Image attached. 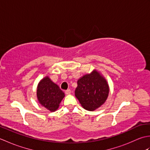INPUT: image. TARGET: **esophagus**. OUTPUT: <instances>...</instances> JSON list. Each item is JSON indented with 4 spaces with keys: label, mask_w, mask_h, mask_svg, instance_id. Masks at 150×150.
<instances>
[{
    "label": "esophagus",
    "mask_w": 150,
    "mask_h": 150,
    "mask_svg": "<svg viewBox=\"0 0 150 150\" xmlns=\"http://www.w3.org/2000/svg\"><path fill=\"white\" fill-rule=\"evenodd\" d=\"M65 93L66 95H69L70 93H71V90H67L65 91Z\"/></svg>",
    "instance_id": "esophagus-1"
}]
</instances>
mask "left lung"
I'll return each mask as SVG.
<instances>
[{"instance_id": "1", "label": "left lung", "mask_w": 150, "mask_h": 150, "mask_svg": "<svg viewBox=\"0 0 150 150\" xmlns=\"http://www.w3.org/2000/svg\"><path fill=\"white\" fill-rule=\"evenodd\" d=\"M109 92V85L106 79L94 69L77 81L75 95L84 109L94 111L104 104Z\"/></svg>"}]
</instances>
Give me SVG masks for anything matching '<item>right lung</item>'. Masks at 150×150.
I'll return each instance as SVG.
<instances>
[{"instance_id": "add662e5", "label": "right lung", "mask_w": 150, "mask_h": 150, "mask_svg": "<svg viewBox=\"0 0 150 150\" xmlns=\"http://www.w3.org/2000/svg\"><path fill=\"white\" fill-rule=\"evenodd\" d=\"M65 94L59 86L46 76L40 80L37 88V97L41 106L51 112L55 111L59 107Z\"/></svg>"}]
</instances>
